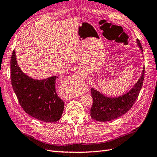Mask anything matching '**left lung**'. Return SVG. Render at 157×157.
I'll return each instance as SVG.
<instances>
[{
  "mask_svg": "<svg viewBox=\"0 0 157 157\" xmlns=\"http://www.w3.org/2000/svg\"><path fill=\"white\" fill-rule=\"evenodd\" d=\"M137 43L143 55V48L139 39H137ZM144 74L145 67H143L140 78L133 88L117 97H106L96 89L91 88L93 102L91 109V118L98 122H108L126 114L132 108L138 97L144 80Z\"/></svg>",
  "mask_w": 157,
  "mask_h": 157,
  "instance_id": "1",
  "label": "left lung"
}]
</instances>
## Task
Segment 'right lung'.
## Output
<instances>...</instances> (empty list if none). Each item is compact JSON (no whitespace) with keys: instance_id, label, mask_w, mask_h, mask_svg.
Segmentation results:
<instances>
[{"instance_id":"add662e5","label":"right lung","mask_w":157,"mask_h":157,"mask_svg":"<svg viewBox=\"0 0 157 157\" xmlns=\"http://www.w3.org/2000/svg\"><path fill=\"white\" fill-rule=\"evenodd\" d=\"M14 50L10 60L12 86L21 106L27 114L44 122H55L62 116L64 102L56 93L58 77L35 79L19 67Z\"/></svg>"}]
</instances>
